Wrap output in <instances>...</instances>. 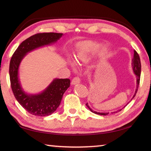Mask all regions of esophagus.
I'll list each match as a JSON object with an SVG mask.
<instances>
[{
    "label": "esophagus",
    "mask_w": 151,
    "mask_h": 151,
    "mask_svg": "<svg viewBox=\"0 0 151 151\" xmlns=\"http://www.w3.org/2000/svg\"><path fill=\"white\" fill-rule=\"evenodd\" d=\"M81 82V78L79 77H75L71 81V84L72 85H75V84H79V83Z\"/></svg>",
    "instance_id": "esophagus-1"
}]
</instances>
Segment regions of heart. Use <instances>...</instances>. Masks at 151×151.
<instances>
[{"label":"heart","instance_id":"1","mask_svg":"<svg viewBox=\"0 0 151 151\" xmlns=\"http://www.w3.org/2000/svg\"><path fill=\"white\" fill-rule=\"evenodd\" d=\"M96 56H97V52L95 45L86 41L82 43L80 45L75 55V60L76 62L80 65H86L90 63ZM70 63L73 65L72 62H70Z\"/></svg>","mask_w":151,"mask_h":151}]
</instances>
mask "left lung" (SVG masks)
<instances>
[{
    "label": "left lung",
    "instance_id": "left-lung-1",
    "mask_svg": "<svg viewBox=\"0 0 151 151\" xmlns=\"http://www.w3.org/2000/svg\"><path fill=\"white\" fill-rule=\"evenodd\" d=\"M132 69H133V71L135 74L136 76V83H137V86H136V91H135V93H134V96L132 97V99H131V101L132 100L134 99V97L136 96V93L137 91V89H138V87H139V81H140V76H141V62H140V58H139V54H137V52L136 51L134 50V56H133V58L132 60ZM129 103H127V104ZM127 105H125L124 108ZM86 106H87L88 108L89 109V110L91 111H92L93 113H94L95 114H99V115H107L109 114L108 112H106V113H104V112H102V113H100V112H97V111H95L94 110H93L89 106L88 104L87 103L86 104ZM123 109V108H122ZM122 110L121 109V110H119V111ZM113 113H117V111H114V112H112L111 114Z\"/></svg>",
    "mask_w": 151,
    "mask_h": 151
}]
</instances>
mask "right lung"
I'll return each instance as SVG.
<instances>
[{"label":"right lung","mask_w":151,"mask_h":151,"mask_svg":"<svg viewBox=\"0 0 151 151\" xmlns=\"http://www.w3.org/2000/svg\"><path fill=\"white\" fill-rule=\"evenodd\" d=\"M63 36L62 33H38L27 38L13 56L9 63V79L14 95L19 103L28 113L36 116H47L54 113L59 106L63 95L70 86L68 78H55L45 90L36 95H30L22 89L19 80V67L28 52L37 48L56 43Z\"/></svg>","instance_id":"add662e5"}]
</instances>
